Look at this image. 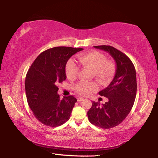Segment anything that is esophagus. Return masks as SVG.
I'll return each instance as SVG.
<instances>
[{
  "label": "esophagus",
  "instance_id": "obj_1",
  "mask_svg": "<svg viewBox=\"0 0 158 158\" xmlns=\"http://www.w3.org/2000/svg\"><path fill=\"white\" fill-rule=\"evenodd\" d=\"M83 100H84V98H77V101H78V102H82Z\"/></svg>",
  "mask_w": 158,
  "mask_h": 158
}]
</instances>
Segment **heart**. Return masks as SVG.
Wrapping results in <instances>:
<instances>
[{
	"label": "heart",
	"instance_id": "1",
	"mask_svg": "<svg viewBox=\"0 0 158 158\" xmlns=\"http://www.w3.org/2000/svg\"><path fill=\"white\" fill-rule=\"evenodd\" d=\"M78 59L82 66L93 69V75L102 85H107L114 79L116 74V65L112 61L106 60V56L99 52H90L79 56ZM79 67L75 61L70 59L65 66V73L69 79H74L77 76ZM98 89L95 82L80 81L74 90L81 95H89L93 90Z\"/></svg>",
	"mask_w": 158,
	"mask_h": 158
}]
</instances>
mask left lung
Segmentation results:
<instances>
[{"mask_svg": "<svg viewBox=\"0 0 158 158\" xmlns=\"http://www.w3.org/2000/svg\"><path fill=\"white\" fill-rule=\"evenodd\" d=\"M110 54L116 63V74L107 87L99 95L108 98V102L100 105L93 102L88 111L89 121L95 126L109 129L124 121L132 109L137 93V77L133 63L126 55L111 46H94Z\"/></svg>", "mask_w": 158, "mask_h": 158, "instance_id": "1", "label": "left lung"}]
</instances>
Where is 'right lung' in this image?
<instances>
[{
  "mask_svg": "<svg viewBox=\"0 0 158 158\" xmlns=\"http://www.w3.org/2000/svg\"><path fill=\"white\" fill-rule=\"evenodd\" d=\"M82 48L56 47L42 52L28 69L25 89L27 102L35 117L42 124L57 127L68 121L77 99L60 98L57 85L66 79L65 65Z\"/></svg>",
  "mask_w": 158,
  "mask_h": 158,
  "instance_id": "obj_1",
  "label": "right lung"
}]
</instances>
